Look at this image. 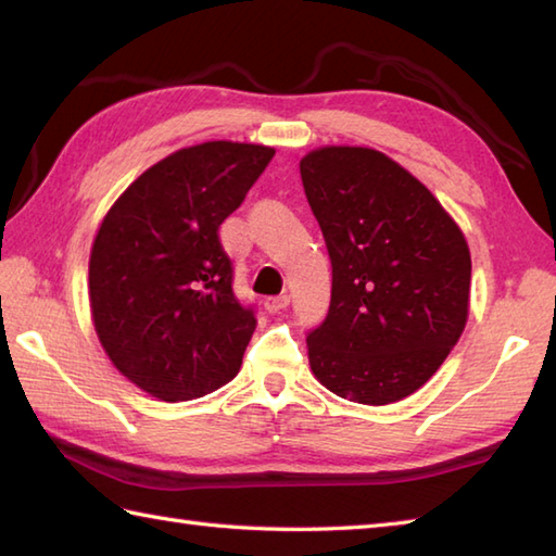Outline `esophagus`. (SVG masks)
<instances>
[{"label": "esophagus", "instance_id": "34e87169", "mask_svg": "<svg viewBox=\"0 0 556 556\" xmlns=\"http://www.w3.org/2000/svg\"><path fill=\"white\" fill-rule=\"evenodd\" d=\"M287 308H289V296H271L265 301V311L271 315L287 311Z\"/></svg>", "mask_w": 556, "mask_h": 556}]
</instances>
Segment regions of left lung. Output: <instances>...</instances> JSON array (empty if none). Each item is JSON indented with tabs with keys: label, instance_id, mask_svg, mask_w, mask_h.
Segmentation results:
<instances>
[{
	"label": "left lung",
	"instance_id": "8db88e82",
	"mask_svg": "<svg viewBox=\"0 0 556 556\" xmlns=\"http://www.w3.org/2000/svg\"><path fill=\"white\" fill-rule=\"evenodd\" d=\"M301 179L332 260L329 313L305 339L311 370L341 399L394 404L464 334L466 236L428 186L375 148H315Z\"/></svg>",
	"mask_w": 556,
	"mask_h": 556
}]
</instances>
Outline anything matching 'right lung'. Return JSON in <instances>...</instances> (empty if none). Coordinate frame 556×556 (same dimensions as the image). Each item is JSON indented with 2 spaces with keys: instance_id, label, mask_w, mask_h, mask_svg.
I'll list each match as a JSON object with an SVG mask.
<instances>
[{
  "instance_id": "1",
  "label": "right lung",
  "mask_w": 556,
  "mask_h": 556,
  "mask_svg": "<svg viewBox=\"0 0 556 556\" xmlns=\"http://www.w3.org/2000/svg\"><path fill=\"white\" fill-rule=\"evenodd\" d=\"M275 148H181L148 167L102 217L88 263L96 334L128 382L167 404L231 382L255 332L231 291L217 229Z\"/></svg>"
}]
</instances>
